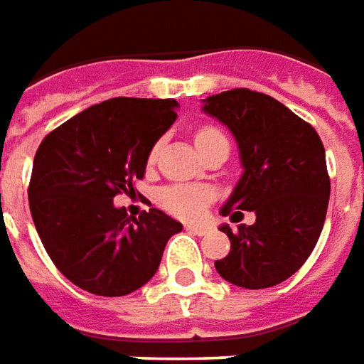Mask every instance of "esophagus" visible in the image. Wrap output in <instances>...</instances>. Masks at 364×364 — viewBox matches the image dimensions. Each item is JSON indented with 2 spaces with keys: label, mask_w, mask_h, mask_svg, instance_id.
Segmentation results:
<instances>
[{
  "label": "esophagus",
  "mask_w": 364,
  "mask_h": 364,
  "mask_svg": "<svg viewBox=\"0 0 364 364\" xmlns=\"http://www.w3.org/2000/svg\"><path fill=\"white\" fill-rule=\"evenodd\" d=\"M186 228L190 232L198 234V236H204V234H208V230H210V226H206V224H186Z\"/></svg>",
  "instance_id": "34e87169"
}]
</instances>
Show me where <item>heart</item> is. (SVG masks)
Listing matches in <instances>:
<instances>
[{
  "mask_svg": "<svg viewBox=\"0 0 364 364\" xmlns=\"http://www.w3.org/2000/svg\"><path fill=\"white\" fill-rule=\"evenodd\" d=\"M224 138L220 130L216 128H202L196 132V148L202 146L204 142H210V140H218ZM210 198V192L206 188L200 186H178L170 188L162 194V204H164L166 210H170L176 216L182 218H196L204 204Z\"/></svg>",
  "mask_w": 364,
  "mask_h": 364,
  "instance_id": "obj_1",
  "label": "heart"
}]
</instances>
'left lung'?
<instances>
[{
  "instance_id": "obj_1",
  "label": "left lung",
  "mask_w": 364,
  "mask_h": 364,
  "mask_svg": "<svg viewBox=\"0 0 364 364\" xmlns=\"http://www.w3.org/2000/svg\"><path fill=\"white\" fill-rule=\"evenodd\" d=\"M202 112L230 130L242 166L222 212L256 216L238 232L222 224L230 252L214 267L242 289L280 284L306 262L323 230L331 196L323 142L279 100L245 87L202 100Z\"/></svg>"
}]
</instances>
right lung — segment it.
<instances>
[{
    "label": "right lung",
    "instance_id": "add662e5",
    "mask_svg": "<svg viewBox=\"0 0 364 364\" xmlns=\"http://www.w3.org/2000/svg\"><path fill=\"white\" fill-rule=\"evenodd\" d=\"M176 100L112 97L80 112L40 144L29 210L53 264L75 287L124 296L156 274L182 224L158 208L132 218L114 198L142 180L158 142L176 122Z\"/></svg>",
    "mask_w": 364,
    "mask_h": 364
}]
</instances>
